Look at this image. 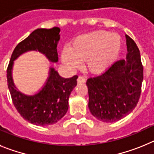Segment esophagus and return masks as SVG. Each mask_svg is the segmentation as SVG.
Instances as JSON below:
<instances>
[{
    "label": "esophagus",
    "mask_w": 154,
    "mask_h": 154,
    "mask_svg": "<svg viewBox=\"0 0 154 154\" xmlns=\"http://www.w3.org/2000/svg\"><path fill=\"white\" fill-rule=\"evenodd\" d=\"M77 82L78 83H85L86 82V79L85 77L83 76H79L78 78H77Z\"/></svg>",
    "instance_id": "esophagus-1"
}]
</instances>
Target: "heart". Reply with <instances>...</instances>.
<instances>
[{
	"instance_id": "obj_1",
	"label": "heart",
	"mask_w": 154,
	"mask_h": 154,
	"mask_svg": "<svg viewBox=\"0 0 154 154\" xmlns=\"http://www.w3.org/2000/svg\"><path fill=\"white\" fill-rule=\"evenodd\" d=\"M121 49V38L116 33L96 31L76 37L70 47L65 46L61 60L69 69L81 67L86 60L88 70L93 73L106 71L115 62Z\"/></svg>"
}]
</instances>
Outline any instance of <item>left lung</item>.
Here are the masks:
<instances>
[{
  "mask_svg": "<svg viewBox=\"0 0 154 154\" xmlns=\"http://www.w3.org/2000/svg\"><path fill=\"white\" fill-rule=\"evenodd\" d=\"M125 60L116 61L106 71L88 79L90 112L105 122L119 121L136 108L143 80L139 48L129 35Z\"/></svg>",
  "mask_w": 154,
  "mask_h": 154,
  "instance_id": "1",
  "label": "left lung"
}]
</instances>
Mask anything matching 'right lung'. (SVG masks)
Listing matches in <instances>:
<instances>
[{"label": "right lung", "instance_id": "add662e5", "mask_svg": "<svg viewBox=\"0 0 154 154\" xmlns=\"http://www.w3.org/2000/svg\"><path fill=\"white\" fill-rule=\"evenodd\" d=\"M60 29H38L14 48L7 69V81L15 109L26 121L37 125H49L60 120L68 110L69 96L77 85V76L63 78L54 68H49L48 80L42 89L34 95H25L17 90L12 80L14 60L25 52L42 53L50 62L58 61L57 44Z\"/></svg>", "mask_w": 154, "mask_h": 154}]
</instances>
